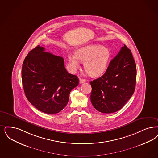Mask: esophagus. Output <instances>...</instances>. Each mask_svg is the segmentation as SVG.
<instances>
[{"mask_svg":"<svg viewBox=\"0 0 158 158\" xmlns=\"http://www.w3.org/2000/svg\"><path fill=\"white\" fill-rule=\"evenodd\" d=\"M85 82H86V80H85V79H82V78H81V79H80V80H79V83H80L81 84L83 83H85Z\"/></svg>","mask_w":158,"mask_h":158,"instance_id":"esophagus-1","label":"esophagus"}]
</instances>
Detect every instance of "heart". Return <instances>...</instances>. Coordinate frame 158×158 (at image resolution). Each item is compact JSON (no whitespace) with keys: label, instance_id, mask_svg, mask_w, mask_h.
<instances>
[{"label":"heart","instance_id":"heart-1","mask_svg":"<svg viewBox=\"0 0 158 158\" xmlns=\"http://www.w3.org/2000/svg\"><path fill=\"white\" fill-rule=\"evenodd\" d=\"M110 53L106 48L99 44H88L77 49L75 54L68 52L67 59L71 72H75L84 62V68L90 75L98 76L107 69Z\"/></svg>","mask_w":158,"mask_h":158}]
</instances>
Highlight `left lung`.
I'll use <instances>...</instances> for the list:
<instances>
[{"label":"left lung","mask_w":158,"mask_h":158,"mask_svg":"<svg viewBox=\"0 0 158 158\" xmlns=\"http://www.w3.org/2000/svg\"><path fill=\"white\" fill-rule=\"evenodd\" d=\"M136 66L125 44L110 61L105 74L90 82V101L102 113L111 114L123 107L134 93Z\"/></svg>","instance_id":"1"}]
</instances>
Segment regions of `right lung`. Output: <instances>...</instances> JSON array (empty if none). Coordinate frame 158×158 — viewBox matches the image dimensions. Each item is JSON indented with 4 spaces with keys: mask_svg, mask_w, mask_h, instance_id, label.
Here are the masks:
<instances>
[{
    "mask_svg": "<svg viewBox=\"0 0 158 158\" xmlns=\"http://www.w3.org/2000/svg\"><path fill=\"white\" fill-rule=\"evenodd\" d=\"M22 81L27 100L48 114L60 112L68 103L70 91L79 85L77 77L66 69L63 57L45 52L39 45L23 61Z\"/></svg>",
    "mask_w": 158,
    "mask_h": 158,
    "instance_id": "1",
    "label": "right lung"
}]
</instances>
